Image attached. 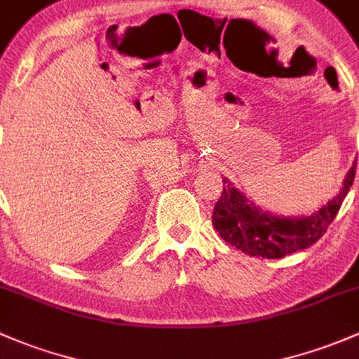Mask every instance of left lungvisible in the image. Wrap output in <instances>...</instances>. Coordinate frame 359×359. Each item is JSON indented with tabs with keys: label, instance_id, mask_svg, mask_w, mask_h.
<instances>
[{
	"label": "left lung",
	"instance_id": "obj_1",
	"mask_svg": "<svg viewBox=\"0 0 359 359\" xmlns=\"http://www.w3.org/2000/svg\"><path fill=\"white\" fill-rule=\"evenodd\" d=\"M354 175L356 163L346 175L339 194L308 217H278L266 213L255 203L248 201L243 192L224 179V191L211 217L213 227L225 243L249 256L284 258L290 252L311 246L325 233L353 186Z\"/></svg>",
	"mask_w": 359,
	"mask_h": 359
}]
</instances>
